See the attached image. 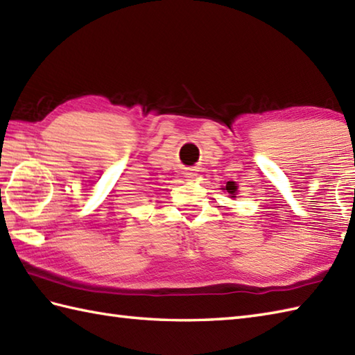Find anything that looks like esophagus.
Masks as SVG:
<instances>
[{
  "instance_id": "34e87169",
  "label": "esophagus",
  "mask_w": 355,
  "mask_h": 355,
  "mask_svg": "<svg viewBox=\"0 0 355 355\" xmlns=\"http://www.w3.org/2000/svg\"><path fill=\"white\" fill-rule=\"evenodd\" d=\"M195 175H197V173H195V171H193V169H187V171L184 172V177H186V178H189V180L195 178Z\"/></svg>"
}]
</instances>
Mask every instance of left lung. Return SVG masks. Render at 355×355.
Returning a JSON list of instances; mask_svg holds the SVG:
<instances>
[{
	"mask_svg": "<svg viewBox=\"0 0 355 355\" xmlns=\"http://www.w3.org/2000/svg\"><path fill=\"white\" fill-rule=\"evenodd\" d=\"M225 191H227V192L232 193V195H235V192H236L235 183H233V182H227V184H225Z\"/></svg>",
	"mask_w": 355,
	"mask_h": 355,
	"instance_id": "8db88e82",
	"label": "left lung"
}]
</instances>
